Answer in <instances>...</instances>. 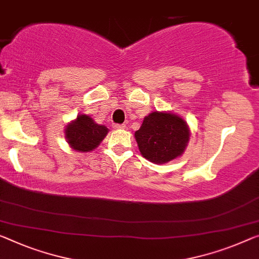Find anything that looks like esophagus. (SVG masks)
I'll return each instance as SVG.
<instances>
[{
	"mask_svg": "<svg viewBox=\"0 0 259 259\" xmlns=\"http://www.w3.org/2000/svg\"><path fill=\"white\" fill-rule=\"evenodd\" d=\"M114 128H125L126 125L125 124H113Z\"/></svg>",
	"mask_w": 259,
	"mask_h": 259,
	"instance_id": "obj_1",
	"label": "esophagus"
}]
</instances>
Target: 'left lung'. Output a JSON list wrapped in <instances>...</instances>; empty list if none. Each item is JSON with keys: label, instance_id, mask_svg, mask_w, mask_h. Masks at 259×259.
<instances>
[{"label": "left lung", "instance_id": "8db88e82", "mask_svg": "<svg viewBox=\"0 0 259 259\" xmlns=\"http://www.w3.org/2000/svg\"><path fill=\"white\" fill-rule=\"evenodd\" d=\"M190 138L186 122L176 114L153 112L135 132L142 156L154 163H166L184 152Z\"/></svg>", "mask_w": 259, "mask_h": 259}]
</instances>
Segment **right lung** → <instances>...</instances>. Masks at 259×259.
I'll use <instances>...</instances> for the list:
<instances>
[{"instance_id":"obj_1","label":"right lung","mask_w":259,"mask_h":259,"mask_svg":"<svg viewBox=\"0 0 259 259\" xmlns=\"http://www.w3.org/2000/svg\"><path fill=\"white\" fill-rule=\"evenodd\" d=\"M107 134V128L98 125L85 114H79L76 120L66 128V138L71 148L77 152H90L96 148Z\"/></svg>"}]
</instances>
